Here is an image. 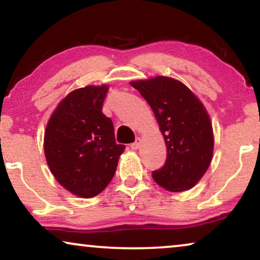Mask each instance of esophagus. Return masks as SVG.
<instances>
[{"instance_id":"esophagus-1","label":"esophagus","mask_w":260,"mask_h":260,"mask_svg":"<svg viewBox=\"0 0 260 260\" xmlns=\"http://www.w3.org/2000/svg\"><path fill=\"white\" fill-rule=\"evenodd\" d=\"M140 145H141V138H136V141L131 144V149H133V150H137V149L140 148Z\"/></svg>"}]
</instances>
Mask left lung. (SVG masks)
<instances>
[{"instance_id": "1", "label": "left lung", "mask_w": 260, "mask_h": 260, "mask_svg": "<svg viewBox=\"0 0 260 260\" xmlns=\"http://www.w3.org/2000/svg\"><path fill=\"white\" fill-rule=\"evenodd\" d=\"M154 112L165 138L167 159L152 172L155 182L169 191L193 188L207 172L214 136L207 110L181 81L155 77L131 81Z\"/></svg>"}]
</instances>
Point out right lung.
<instances>
[{
	"instance_id": "obj_1",
	"label": "right lung",
	"mask_w": 260,
	"mask_h": 260,
	"mask_svg": "<svg viewBox=\"0 0 260 260\" xmlns=\"http://www.w3.org/2000/svg\"><path fill=\"white\" fill-rule=\"evenodd\" d=\"M108 85L85 86L59 103L45 131L44 149L53 176L79 198H93L112 180L124 151L112 120L102 112Z\"/></svg>"
}]
</instances>
